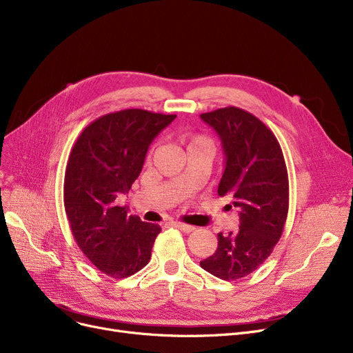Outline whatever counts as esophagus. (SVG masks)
Segmentation results:
<instances>
[{"label":"esophagus","instance_id":"obj_1","mask_svg":"<svg viewBox=\"0 0 353 353\" xmlns=\"http://www.w3.org/2000/svg\"><path fill=\"white\" fill-rule=\"evenodd\" d=\"M173 226H174V228H177V229H180V230H181V232H184V233H190V232L196 230V228H194V226H192V225H186V223H180V221H174Z\"/></svg>","mask_w":353,"mask_h":353}]
</instances>
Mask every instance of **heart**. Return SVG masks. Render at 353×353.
<instances>
[{
	"label": "heart",
	"instance_id": "1",
	"mask_svg": "<svg viewBox=\"0 0 353 353\" xmlns=\"http://www.w3.org/2000/svg\"><path fill=\"white\" fill-rule=\"evenodd\" d=\"M200 145H208V147H212L210 144V140L205 136H200V134H196V136H190L188 139V150H190V148L193 147H200ZM153 152V150H152ZM152 152L148 153V159H150L152 156Z\"/></svg>",
	"mask_w": 353,
	"mask_h": 353
}]
</instances>
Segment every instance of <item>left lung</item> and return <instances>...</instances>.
I'll return each instance as SVG.
<instances>
[{"label": "left lung", "instance_id": "left-lung-1", "mask_svg": "<svg viewBox=\"0 0 353 353\" xmlns=\"http://www.w3.org/2000/svg\"><path fill=\"white\" fill-rule=\"evenodd\" d=\"M200 117L220 137L226 157L217 193L230 196L239 212V230L219 233L216 252L200 266L219 279L237 281L266 261L283 233L289 210L286 163L274 134L248 111L225 107Z\"/></svg>", "mask_w": 353, "mask_h": 353}]
</instances>
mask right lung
Returning a JSON list of instances; mask_svg holds the SVG:
<instances>
[{
  "label": "right lung",
  "instance_id": "right-lung-1",
  "mask_svg": "<svg viewBox=\"0 0 353 353\" xmlns=\"http://www.w3.org/2000/svg\"><path fill=\"white\" fill-rule=\"evenodd\" d=\"M176 119L140 108L105 114L74 144L64 177V208L74 239L104 274L123 279L143 269L161 228L117 206L139 177L148 147Z\"/></svg>",
  "mask_w": 353,
  "mask_h": 353
}]
</instances>
